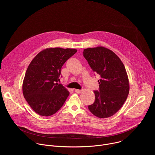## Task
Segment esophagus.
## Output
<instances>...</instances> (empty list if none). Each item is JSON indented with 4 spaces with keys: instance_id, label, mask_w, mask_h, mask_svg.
Listing matches in <instances>:
<instances>
[{
    "instance_id": "esophagus-1",
    "label": "esophagus",
    "mask_w": 155,
    "mask_h": 155,
    "mask_svg": "<svg viewBox=\"0 0 155 155\" xmlns=\"http://www.w3.org/2000/svg\"><path fill=\"white\" fill-rule=\"evenodd\" d=\"M75 91L77 93H81V91H82V90H77V89H76V90H75Z\"/></svg>"
}]
</instances>
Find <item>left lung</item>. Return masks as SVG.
I'll return each instance as SVG.
<instances>
[{
  "label": "left lung",
  "instance_id": "8db88e82",
  "mask_svg": "<svg viewBox=\"0 0 155 155\" xmlns=\"http://www.w3.org/2000/svg\"><path fill=\"white\" fill-rule=\"evenodd\" d=\"M83 56L93 71L100 75L99 90L88 109L96 117L105 118L116 114L126 101L129 84L124 64L111 50L102 47L83 50Z\"/></svg>",
  "mask_w": 155,
  "mask_h": 155
}]
</instances>
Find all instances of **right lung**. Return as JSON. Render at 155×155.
<instances>
[{"mask_svg": "<svg viewBox=\"0 0 155 155\" xmlns=\"http://www.w3.org/2000/svg\"><path fill=\"white\" fill-rule=\"evenodd\" d=\"M77 51L71 48H48L40 52L30 63L23 83V93L37 114L51 116L64 105L69 92L58 83L61 69Z\"/></svg>", "mask_w": 155, "mask_h": 155, "instance_id": "1", "label": "right lung"}]
</instances>
